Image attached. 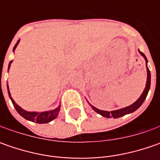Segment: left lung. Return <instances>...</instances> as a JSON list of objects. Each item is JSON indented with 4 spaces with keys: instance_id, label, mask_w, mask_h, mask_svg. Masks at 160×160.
Returning a JSON list of instances; mask_svg holds the SVG:
<instances>
[{
    "instance_id": "8db88e82",
    "label": "left lung",
    "mask_w": 160,
    "mask_h": 160,
    "mask_svg": "<svg viewBox=\"0 0 160 160\" xmlns=\"http://www.w3.org/2000/svg\"><path fill=\"white\" fill-rule=\"evenodd\" d=\"M140 53L142 54V56H143V58H145V61H146V67H147V62H148V60H147V58L145 57V55L142 52ZM150 87H151V72L149 70V68H148V67H147V83H146V87H145L144 91H143V92H142V94L140 96V98H139L138 100L136 101V102H134V103H132V105H130V106H128V107L126 108H120V109H118V110H114V111H104V110H101V109H98V108H96L93 106H92V108L95 110L97 113H99L100 115H102L103 117H105V118H120V117H123V116H125L126 114H129V113H132L133 111H135L137 108L142 106V104L143 103V102L145 101V99H146V97H147V94H148V92H149V90H150Z\"/></svg>"
}]
</instances>
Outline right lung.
I'll use <instances>...</instances> for the list:
<instances>
[{
    "instance_id": "obj_1",
    "label": "right lung",
    "mask_w": 160,
    "mask_h": 160,
    "mask_svg": "<svg viewBox=\"0 0 160 160\" xmlns=\"http://www.w3.org/2000/svg\"><path fill=\"white\" fill-rule=\"evenodd\" d=\"M19 42V40L18 41V42L16 43V45L13 48V51H15L16 47L18 44ZM12 62V60L9 62V68L10 67V63ZM7 88H8V92H9V96L12 102V104L14 105L16 110L18 111V113L19 114L20 116H22L24 118H26L27 120H29V121H33V122H35V123H38V124H45V123H49L51 122L52 120H53L54 118H56V117L58 116V112H59V109H60V107L58 106L57 108L53 109V110H50V111H45V112H28V111H26L24 110L23 108L19 107L18 104H16V102H14V100L11 98L10 96V92H9V86L7 84Z\"/></svg>"
}]
</instances>
